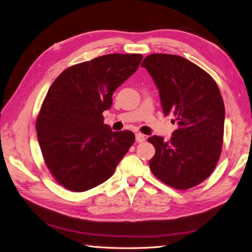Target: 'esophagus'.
<instances>
[{
	"mask_svg": "<svg viewBox=\"0 0 252 252\" xmlns=\"http://www.w3.org/2000/svg\"><path fill=\"white\" fill-rule=\"evenodd\" d=\"M145 140V136L141 132H137L136 133V141L137 142H143Z\"/></svg>",
	"mask_w": 252,
	"mask_h": 252,
	"instance_id": "1",
	"label": "esophagus"
}]
</instances>
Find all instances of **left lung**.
<instances>
[{
	"mask_svg": "<svg viewBox=\"0 0 252 252\" xmlns=\"http://www.w3.org/2000/svg\"><path fill=\"white\" fill-rule=\"evenodd\" d=\"M159 91L164 113L176 116L169 141L148 139L155 148L153 175L177 189L198 186L215 170L224 133V103L217 83L198 65L177 55L152 54L141 64Z\"/></svg>",
	"mask_w": 252,
	"mask_h": 252,
	"instance_id": "obj_1",
	"label": "left lung"
}]
</instances>
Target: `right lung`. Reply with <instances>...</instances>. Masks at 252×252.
Masks as SVG:
<instances>
[{
	"mask_svg": "<svg viewBox=\"0 0 252 252\" xmlns=\"http://www.w3.org/2000/svg\"><path fill=\"white\" fill-rule=\"evenodd\" d=\"M140 54H109L69 66L54 81L35 123L49 172L69 191L107 181L135 142L129 130L112 131L103 111L112 94L137 71Z\"/></svg>",
	"mask_w": 252,
	"mask_h": 252,
	"instance_id": "obj_1",
	"label": "right lung"
}]
</instances>
